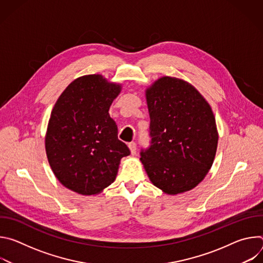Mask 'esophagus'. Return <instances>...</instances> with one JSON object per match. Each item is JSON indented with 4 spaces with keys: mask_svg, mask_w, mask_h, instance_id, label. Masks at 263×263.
Masks as SVG:
<instances>
[{
    "mask_svg": "<svg viewBox=\"0 0 263 263\" xmlns=\"http://www.w3.org/2000/svg\"><path fill=\"white\" fill-rule=\"evenodd\" d=\"M128 146H129V148H130V152H131V154L132 155H135L136 154V143L135 142H130L129 144H128Z\"/></svg>",
    "mask_w": 263,
    "mask_h": 263,
    "instance_id": "1",
    "label": "esophagus"
}]
</instances>
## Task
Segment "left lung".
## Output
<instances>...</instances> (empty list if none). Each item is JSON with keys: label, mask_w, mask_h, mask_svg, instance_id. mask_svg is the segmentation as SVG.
Listing matches in <instances>:
<instances>
[{"label": "left lung", "mask_w": 263, "mask_h": 263, "mask_svg": "<svg viewBox=\"0 0 263 263\" xmlns=\"http://www.w3.org/2000/svg\"><path fill=\"white\" fill-rule=\"evenodd\" d=\"M151 144L140 160L151 182L167 195L189 192L209 172L218 134L210 105L190 83L162 77L145 91Z\"/></svg>", "instance_id": "obj_1"}]
</instances>
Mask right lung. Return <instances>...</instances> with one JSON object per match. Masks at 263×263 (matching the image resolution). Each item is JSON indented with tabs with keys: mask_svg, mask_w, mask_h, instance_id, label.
<instances>
[{
	"mask_svg": "<svg viewBox=\"0 0 263 263\" xmlns=\"http://www.w3.org/2000/svg\"><path fill=\"white\" fill-rule=\"evenodd\" d=\"M121 89L101 74H87L73 80L52 110L47 157L59 182L74 193L100 194L116 180L121 159L130 155L108 112Z\"/></svg>",
	"mask_w": 263,
	"mask_h": 263,
	"instance_id": "1",
	"label": "right lung"
}]
</instances>
